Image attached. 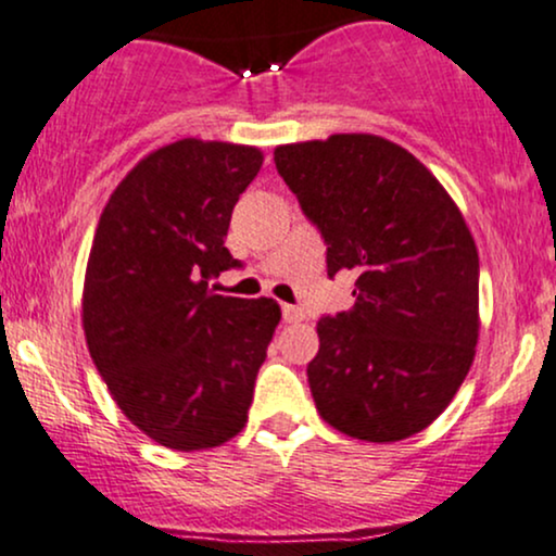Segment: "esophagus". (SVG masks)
I'll return each instance as SVG.
<instances>
[{
    "label": "esophagus",
    "mask_w": 556,
    "mask_h": 556,
    "mask_svg": "<svg viewBox=\"0 0 556 556\" xmlns=\"http://www.w3.org/2000/svg\"><path fill=\"white\" fill-rule=\"evenodd\" d=\"M280 312H283V320L286 323H302L304 320L302 307H294V304H283V307H280Z\"/></svg>",
    "instance_id": "34e87169"
}]
</instances>
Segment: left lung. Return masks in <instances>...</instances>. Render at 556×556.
<instances>
[{
  "instance_id": "obj_1",
  "label": "left lung",
  "mask_w": 556,
  "mask_h": 556,
  "mask_svg": "<svg viewBox=\"0 0 556 556\" xmlns=\"http://www.w3.org/2000/svg\"><path fill=\"white\" fill-rule=\"evenodd\" d=\"M276 167L320 230L354 307L320 317L315 407L352 439L389 444L448 407L478 344V249L433 173L370 134L286 143Z\"/></svg>"
}]
</instances>
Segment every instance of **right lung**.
Masks as SVG:
<instances>
[{
	"label": "right lung",
	"mask_w": 556,
	"mask_h": 556,
	"mask_svg": "<svg viewBox=\"0 0 556 556\" xmlns=\"http://www.w3.org/2000/svg\"><path fill=\"white\" fill-rule=\"evenodd\" d=\"M260 167L254 147L167 143L121 180L93 233L86 344L123 415L167 448L220 446L247 426L280 307L210 280L241 265L223 239Z\"/></svg>",
	"instance_id": "obj_1"
}]
</instances>
